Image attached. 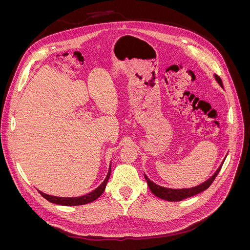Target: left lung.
Masks as SVG:
<instances>
[{
	"label": "left lung",
	"instance_id": "obj_1",
	"mask_svg": "<svg viewBox=\"0 0 250 250\" xmlns=\"http://www.w3.org/2000/svg\"><path fill=\"white\" fill-rule=\"evenodd\" d=\"M215 78L218 81L219 84L223 87L221 78L217 76V75H215ZM222 165H223V163L221 164L220 167H219V169L216 171L214 175L211 176L209 179H208L206 183H203L197 187H194L191 188H179V190H174V188H163L161 186L155 185L153 181H151L146 175H145V179L147 180V184H148V187L151 190V192H152L155 196H157V197H160L165 200H168V201H180V200H184L186 198L192 197V196L198 194V193H201L204 190H207L208 188H209V186L213 184V181L215 180L216 176L218 175V173L220 172V170L222 168Z\"/></svg>",
	"mask_w": 250,
	"mask_h": 250
}]
</instances>
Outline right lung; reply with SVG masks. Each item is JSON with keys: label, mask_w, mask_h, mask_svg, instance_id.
I'll list each match as a JSON object with an SVG mask.
<instances>
[{"label": "right lung", "mask_w": 250, "mask_h": 250, "mask_svg": "<svg viewBox=\"0 0 250 250\" xmlns=\"http://www.w3.org/2000/svg\"><path fill=\"white\" fill-rule=\"evenodd\" d=\"M109 176H110V169L108 170L106 178H105V180L99 187L96 188V190H94L93 192H90V193H88L84 196H80V197H70V198L56 197V196H50V195L44 194L41 191H39V192L44 199H47L48 201H50L52 203L60 204V206H69V207L70 206H81V204L89 203V202H92V201L96 200L97 198L100 197L101 194L105 190V187H106V184H107V180H108Z\"/></svg>", "instance_id": "obj_1"}]
</instances>
